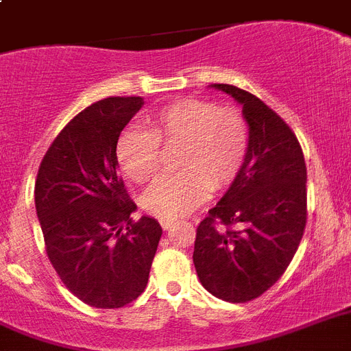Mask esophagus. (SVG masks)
I'll use <instances>...</instances> for the list:
<instances>
[{
  "label": "esophagus",
  "instance_id": "1",
  "mask_svg": "<svg viewBox=\"0 0 351 351\" xmlns=\"http://www.w3.org/2000/svg\"><path fill=\"white\" fill-rule=\"evenodd\" d=\"M160 223H161V227H163V230H169L170 227L176 223V221H173V220H160Z\"/></svg>",
  "mask_w": 351,
  "mask_h": 351
}]
</instances>
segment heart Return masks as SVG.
<instances>
[{
  "label": "heart",
  "instance_id": "1",
  "mask_svg": "<svg viewBox=\"0 0 351 351\" xmlns=\"http://www.w3.org/2000/svg\"><path fill=\"white\" fill-rule=\"evenodd\" d=\"M248 142L247 121L238 110L190 97L160 108L147 130L122 131L115 142V161L128 179L149 182L160 170V145H181L176 158L179 172L158 179L142 199L149 215L176 220L199 208L209 190H226L239 178Z\"/></svg>",
  "mask_w": 351,
  "mask_h": 351
}]
</instances>
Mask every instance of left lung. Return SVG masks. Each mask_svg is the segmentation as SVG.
<instances>
[{"label":"left lung","instance_id":"left-lung-1","mask_svg":"<svg viewBox=\"0 0 351 351\" xmlns=\"http://www.w3.org/2000/svg\"><path fill=\"white\" fill-rule=\"evenodd\" d=\"M243 106L248 156L227 193L197 227L193 265L211 295L250 302L282 277L307 223V169L291 128L261 99L215 85Z\"/></svg>","mask_w":351,"mask_h":351}]
</instances>
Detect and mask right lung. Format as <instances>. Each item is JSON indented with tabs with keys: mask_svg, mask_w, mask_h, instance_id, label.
Masks as SVG:
<instances>
[{
	"mask_svg": "<svg viewBox=\"0 0 351 351\" xmlns=\"http://www.w3.org/2000/svg\"><path fill=\"white\" fill-rule=\"evenodd\" d=\"M142 104L106 97L85 108L53 140L35 181L47 259L69 291L97 309L142 295L163 232L154 218H131L136 204L117 172V136Z\"/></svg>",
	"mask_w": 351,
	"mask_h": 351,
	"instance_id": "right-lung-1",
	"label": "right lung"
}]
</instances>
